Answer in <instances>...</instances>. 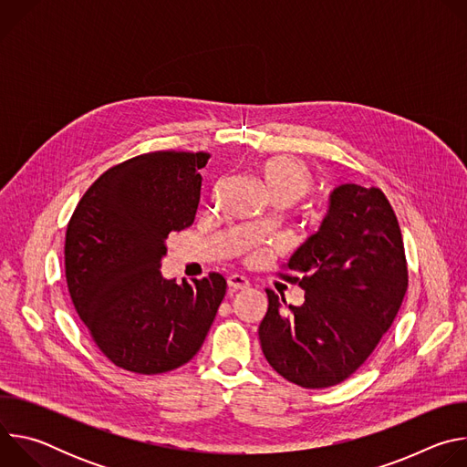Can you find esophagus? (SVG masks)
<instances>
[{
	"label": "esophagus",
	"instance_id": "34e87169",
	"mask_svg": "<svg viewBox=\"0 0 467 467\" xmlns=\"http://www.w3.org/2000/svg\"><path fill=\"white\" fill-rule=\"evenodd\" d=\"M227 286H229V292L234 294L238 290H245L249 286V281L245 277H242V275H231L227 279Z\"/></svg>",
	"mask_w": 467,
	"mask_h": 467
}]
</instances>
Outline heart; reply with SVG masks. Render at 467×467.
<instances>
[{"mask_svg": "<svg viewBox=\"0 0 467 467\" xmlns=\"http://www.w3.org/2000/svg\"><path fill=\"white\" fill-rule=\"evenodd\" d=\"M253 173L279 207L292 205L312 188L314 175L310 168L288 155H270L254 161Z\"/></svg>", "mask_w": 467, "mask_h": 467, "instance_id": "obj_1", "label": "heart"}]
</instances>
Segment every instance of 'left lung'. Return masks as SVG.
<instances>
[{
    "instance_id": "left-lung-1",
    "label": "left lung",
    "mask_w": 467,
    "mask_h": 467,
    "mask_svg": "<svg viewBox=\"0 0 467 467\" xmlns=\"http://www.w3.org/2000/svg\"><path fill=\"white\" fill-rule=\"evenodd\" d=\"M283 275L305 292L299 306L268 294L258 327L262 353L286 380L328 388L373 353L401 306L409 272L397 218L379 188L340 184L319 229L288 258Z\"/></svg>"
}]
</instances>
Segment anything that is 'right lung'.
Returning <instances> with one entry per match:
<instances>
[{
	"label": "right lung",
	"instance_id": "right-lung-1",
	"mask_svg": "<svg viewBox=\"0 0 467 467\" xmlns=\"http://www.w3.org/2000/svg\"><path fill=\"white\" fill-rule=\"evenodd\" d=\"M209 153L155 151L105 171L66 229V283L103 355L132 373L171 371L203 346L225 296L220 274L164 279L170 233L193 223Z\"/></svg>",
	"mask_w": 467,
	"mask_h": 467
}]
</instances>
